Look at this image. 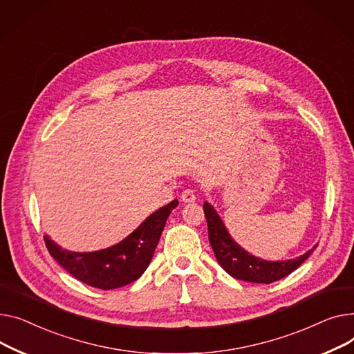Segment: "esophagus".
Listing matches in <instances>:
<instances>
[{"label":"esophagus","mask_w":354,"mask_h":354,"mask_svg":"<svg viewBox=\"0 0 354 354\" xmlns=\"http://www.w3.org/2000/svg\"><path fill=\"white\" fill-rule=\"evenodd\" d=\"M183 203H194L196 201V194L193 190H184L180 196Z\"/></svg>","instance_id":"obj_1"}]
</instances>
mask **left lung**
<instances>
[{"label":"left lung","mask_w":354,"mask_h":354,"mask_svg":"<svg viewBox=\"0 0 354 354\" xmlns=\"http://www.w3.org/2000/svg\"><path fill=\"white\" fill-rule=\"evenodd\" d=\"M204 216L209 225V241L214 252V256L218 264L225 270V272L233 276L234 279L248 281V283H264L270 284L277 281L295 270L306 260L308 256L315 252L310 248L307 253L297 259L284 260V261H267L259 257L252 256L244 248H241L227 232L224 223L220 216L214 210V207L209 203H204Z\"/></svg>","instance_id":"1"}]
</instances>
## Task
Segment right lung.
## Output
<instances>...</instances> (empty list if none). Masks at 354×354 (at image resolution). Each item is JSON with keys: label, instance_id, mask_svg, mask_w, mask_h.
<instances>
[{"label": "right lung", "instance_id": "obj_1", "mask_svg": "<svg viewBox=\"0 0 354 354\" xmlns=\"http://www.w3.org/2000/svg\"><path fill=\"white\" fill-rule=\"evenodd\" d=\"M177 204L173 200L161 207L129 237L104 250L74 253L61 248L48 236H44V241L54 260L80 281L101 290L118 288L136 281L149 267L165 221Z\"/></svg>", "mask_w": 354, "mask_h": 354}]
</instances>
